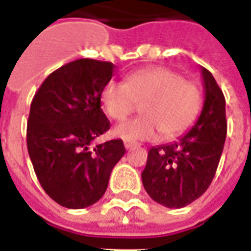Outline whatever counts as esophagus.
I'll return each mask as SVG.
<instances>
[{"instance_id":"34e87169","label":"esophagus","mask_w":251,"mask_h":251,"mask_svg":"<svg viewBox=\"0 0 251 251\" xmlns=\"http://www.w3.org/2000/svg\"><path fill=\"white\" fill-rule=\"evenodd\" d=\"M124 145H125L126 150H130V148H133V147H137V143L130 141V140H125V141H124Z\"/></svg>"}]
</instances>
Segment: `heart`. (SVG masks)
Segmentation results:
<instances>
[{
    "label": "heart",
    "instance_id": "b5f03b06",
    "mask_svg": "<svg viewBox=\"0 0 251 251\" xmlns=\"http://www.w3.org/2000/svg\"><path fill=\"white\" fill-rule=\"evenodd\" d=\"M103 110L111 120L122 121L141 104L144 115L126 121L114 129L124 140H155L164 133L168 138L186 131L199 117L202 91L179 72L151 66L133 72L125 84L110 81L100 94Z\"/></svg>",
    "mask_w": 251,
    "mask_h": 251
}]
</instances>
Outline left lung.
Returning a JSON list of instances; mask_svg holds the SVG:
<instances>
[{
  "label": "left lung",
  "instance_id": "8db88e82",
  "mask_svg": "<svg viewBox=\"0 0 251 251\" xmlns=\"http://www.w3.org/2000/svg\"><path fill=\"white\" fill-rule=\"evenodd\" d=\"M205 99L199 120L176 141L152 147L141 179L150 197L167 208H183L201 197L216 174L227 121L226 99L215 77L201 68Z\"/></svg>",
  "mask_w": 251,
  "mask_h": 251
}]
</instances>
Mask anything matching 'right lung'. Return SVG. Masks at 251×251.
<instances>
[{
	"label": "right lung",
	"instance_id": "add662e5",
	"mask_svg": "<svg viewBox=\"0 0 251 251\" xmlns=\"http://www.w3.org/2000/svg\"><path fill=\"white\" fill-rule=\"evenodd\" d=\"M114 69L111 62L76 59L52 72L31 103L29 159L43 190L65 208L81 209L99 201L114 166L125 155L122 140L89 150L110 129L100 94Z\"/></svg>",
	"mask_w": 251,
	"mask_h": 251
}]
</instances>
